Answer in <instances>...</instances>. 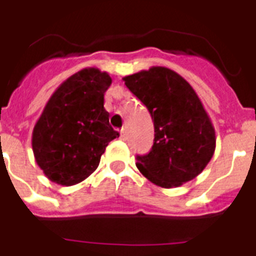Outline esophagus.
Wrapping results in <instances>:
<instances>
[{"mask_svg": "<svg viewBox=\"0 0 256 256\" xmlns=\"http://www.w3.org/2000/svg\"><path fill=\"white\" fill-rule=\"evenodd\" d=\"M120 138H122V140H126V128H122V130H120Z\"/></svg>", "mask_w": 256, "mask_h": 256, "instance_id": "esophagus-1", "label": "esophagus"}]
</instances>
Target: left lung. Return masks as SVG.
<instances>
[{
	"label": "left lung",
	"mask_w": 256,
	"mask_h": 256,
	"mask_svg": "<svg viewBox=\"0 0 256 256\" xmlns=\"http://www.w3.org/2000/svg\"><path fill=\"white\" fill-rule=\"evenodd\" d=\"M122 80L148 108L155 126L152 150L138 156V171L163 188L179 187L196 178L214 156L216 138L194 88L164 66H152Z\"/></svg>",
	"instance_id": "obj_1"
}]
</instances>
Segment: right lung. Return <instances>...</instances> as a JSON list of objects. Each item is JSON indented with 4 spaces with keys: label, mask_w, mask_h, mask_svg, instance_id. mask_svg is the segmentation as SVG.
<instances>
[{
    "label": "right lung",
    "mask_w": 256,
    "mask_h": 256,
    "mask_svg": "<svg viewBox=\"0 0 256 256\" xmlns=\"http://www.w3.org/2000/svg\"><path fill=\"white\" fill-rule=\"evenodd\" d=\"M106 72L85 68L54 90L32 134L34 159L48 179L73 186L96 171L101 155L118 132L110 126L104 93Z\"/></svg>",
    "instance_id": "add662e5"
}]
</instances>
